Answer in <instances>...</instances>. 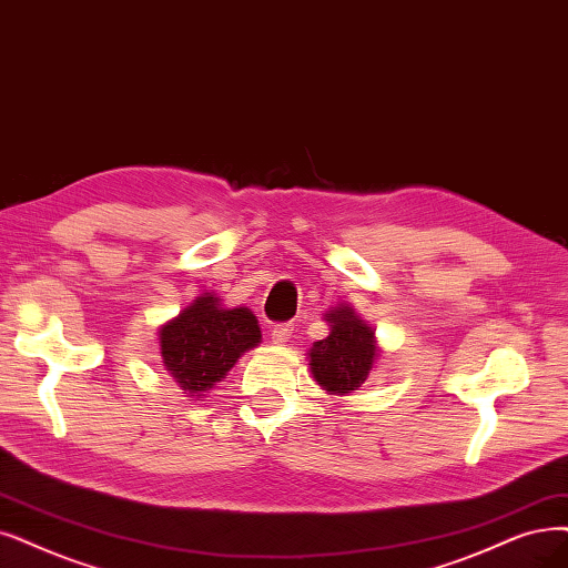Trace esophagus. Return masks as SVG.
<instances>
[{
    "label": "esophagus",
    "instance_id": "34e87169",
    "mask_svg": "<svg viewBox=\"0 0 568 568\" xmlns=\"http://www.w3.org/2000/svg\"><path fill=\"white\" fill-rule=\"evenodd\" d=\"M292 329H295V325L292 323H278L271 327V339L273 344H285L290 337H292Z\"/></svg>",
    "mask_w": 568,
    "mask_h": 568
}]
</instances>
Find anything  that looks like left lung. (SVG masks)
Segmentation results:
<instances>
[{
	"label": "left lung",
	"instance_id": "left-lung-1",
	"mask_svg": "<svg viewBox=\"0 0 568 568\" xmlns=\"http://www.w3.org/2000/svg\"><path fill=\"white\" fill-rule=\"evenodd\" d=\"M325 321L329 334L308 351L311 374L327 393L348 395L367 382L374 363L379 361L374 329L348 304L329 308Z\"/></svg>",
	"mask_w": 568,
	"mask_h": 568
}]
</instances>
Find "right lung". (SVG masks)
Wrapping results in <instances>:
<instances>
[{
	"instance_id": "obj_1",
	"label": "right lung",
	"mask_w": 568,
	"mask_h": 568,
	"mask_svg": "<svg viewBox=\"0 0 568 568\" xmlns=\"http://www.w3.org/2000/svg\"><path fill=\"white\" fill-rule=\"evenodd\" d=\"M260 342L262 329L252 311L224 308L210 292L159 329L163 367L189 395L213 388Z\"/></svg>"
}]
</instances>
